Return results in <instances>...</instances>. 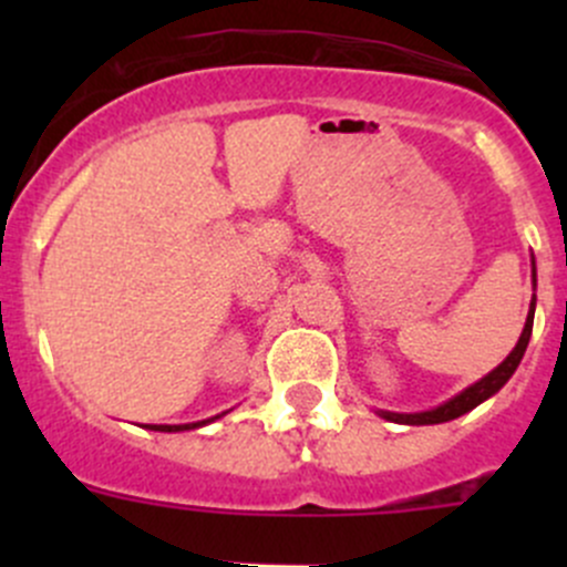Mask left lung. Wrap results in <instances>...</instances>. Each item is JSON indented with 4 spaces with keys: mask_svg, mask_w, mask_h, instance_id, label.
Returning <instances> with one entry per match:
<instances>
[{
    "mask_svg": "<svg viewBox=\"0 0 567 567\" xmlns=\"http://www.w3.org/2000/svg\"><path fill=\"white\" fill-rule=\"evenodd\" d=\"M532 282H537V279H535V260H532ZM532 320H535V296H532V301H529L527 323H524L522 337H518L516 348L507 353L505 362H502L499 368L491 370L488 375H483L480 381H474L472 386H466V390L455 394V398H450L447 403L436 405V409H427V411H414V414H398V411H379V414L384 416V420H390V422H400V425H439V422L458 420V416L466 414V411L477 409L483 400L494 398V394L499 392L502 386L507 384V381H511V375L516 373L518 364H522L524 351H527L529 337H532Z\"/></svg>",
    "mask_w": 567,
    "mask_h": 567,
    "instance_id": "obj_1",
    "label": "left lung"
}]
</instances>
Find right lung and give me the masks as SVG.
<instances>
[{
  "label": "right lung",
  "instance_id": "1",
  "mask_svg": "<svg viewBox=\"0 0 567 567\" xmlns=\"http://www.w3.org/2000/svg\"><path fill=\"white\" fill-rule=\"evenodd\" d=\"M225 414H227V411H221V414L210 416V420H203V422H186V425H145V427H151V431H162V433H181V431H194V427L208 425V422L219 420V416H225Z\"/></svg>",
  "mask_w": 567,
  "mask_h": 567
}]
</instances>
